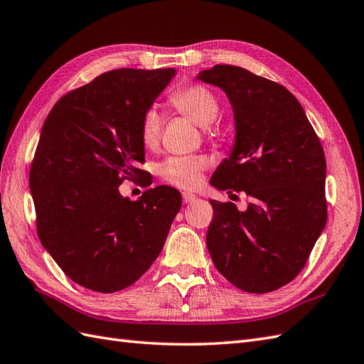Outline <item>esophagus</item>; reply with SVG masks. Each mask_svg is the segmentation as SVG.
Wrapping results in <instances>:
<instances>
[{
  "mask_svg": "<svg viewBox=\"0 0 364 364\" xmlns=\"http://www.w3.org/2000/svg\"><path fill=\"white\" fill-rule=\"evenodd\" d=\"M195 200H197V195H193L191 192H183V203H193Z\"/></svg>",
  "mask_w": 364,
  "mask_h": 364,
  "instance_id": "esophagus-1",
  "label": "esophagus"
}]
</instances>
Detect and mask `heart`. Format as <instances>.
<instances>
[{
	"instance_id": "b5f03b06",
	"label": "heart",
	"mask_w": 364,
	"mask_h": 364,
	"mask_svg": "<svg viewBox=\"0 0 364 364\" xmlns=\"http://www.w3.org/2000/svg\"><path fill=\"white\" fill-rule=\"evenodd\" d=\"M171 106L188 117L200 127H209L220 115V101L215 93L200 85L181 87L172 93ZM164 118L156 107H149L139 123V138L146 149H155L160 143ZM208 160L203 155L171 156L160 166V176L172 186L192 189L201 181Z\"/></svg>"
}]
</instances>
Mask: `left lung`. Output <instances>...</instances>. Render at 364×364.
Instances as JSON below:
<instances>
[{
    "mask_svg": "<svg viewBox=\"0 0 364 364\" xmlns=\"http://www.w3.org/2000/svg\"><path fill=\"white\" fill-rule=\"evenodd\" d=\"M197 78L226 93L235 119L234 149L210 184L250 198L245 212L210 200L212 262L241 291H277L301 272L328 220L321 143L300 102L278 82L229 64Z\"/></svg>",
    "mask_w": 364,
    "mask_h": 364,
    "instance_id": "obj_1",
    "label": "left lung"
}]
</instances>
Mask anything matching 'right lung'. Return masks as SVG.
<instances>
[{
	"label": "right lung",
	"instance_id": "obj_1",
	"mask_svg": "<svg viewBox=\"0 0 364 364\" xmlns=\"http://www.w3.org/2000/svg\"><path fill=\"white\" fill-rule=\"evenodd\" d=\"M175 69H115L57 101L31 166L36 230L72 282L110 294L134 284L160 255L180 192L147 189L130 201L118 186L143 171V114Z\"/></svg>",
	"mask_w": 364,
	"mask_h": 364
}]
</instances>
